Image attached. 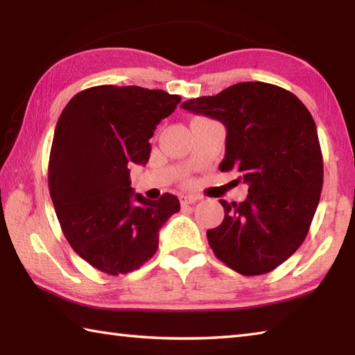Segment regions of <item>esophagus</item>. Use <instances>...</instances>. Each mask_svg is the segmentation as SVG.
<instances>
[{"label": "esophagus", "mask_w": 355, "mask_h": 355, "mask_svg": "<svg viewBox=\"0 0 355 355\" xmlns=\"http://www.w3.org/2000/svg\"><path fill=\"white\" fill-rule=\"evenodd\" d=\"M197 201H198V197H193V195H182V197H180V202H182V206L195 205Z\"/></svg>", "instance_id": "obj_1"}]
</instances>
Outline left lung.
I'll use <instances>...</instances> for the list:
<instances>
[{
  "instance_id": "1",
  "label": "left lung",
  "mask_w": 355,
  "mask_h": 355,
  "mask_svg": "<svg viewBox=\"0 0 355 355\" xmlns=\"http://www.w3.org/2000/svg\"><path fill=\"white\" fill-rule=\"evenodd\" d=\"M182 108L227 128L220 171L235 169L248 184L243 202L220 200L224 220L207 230L209 245L239 275L268 273L304 243L320 200L323 162L313 116L293 93L266 82H239Z\"/></svg>"
}]
</instances>
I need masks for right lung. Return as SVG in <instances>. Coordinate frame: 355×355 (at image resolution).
<instances>
[{
  "label": "right lung",
  "instance_id": "add662e5",
  "mask_svg": "<svg viewBox=\"0 0 355 355\" xmlns=\"http://www.w3.org/2000/svg\"><path fill=\"white\" fill-rule=\"evenodd\" d=\"M180 102L163 89L99 85L78 93L59 116L51 201L73 250L103 273L140 268L157 252L158 230L180 210L175 195L148 200L130 180V166L148 163L149 139Z\"/></svg>",
  "mask_w": 355,
  "mask_h": 355
}]
</instances>
